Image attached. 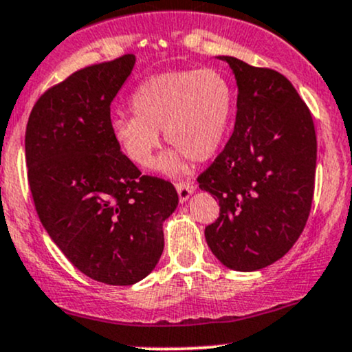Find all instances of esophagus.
<instances>
[{
  "instance_id": "obj_1",
  "label": "esophagus",
  "mask_w": 352,
  "mask_h": 352,
  "mask_svg": "<svg viewBox=\"0 0 352 352\" xmlns=\"http://www.w3.org/2000/svg\"><path fill=\"white\" fill-rule=\"evenodd\" d=\"M177 194H179L180 202H185V200L190 199V195L195 192V185L190 182H182V184H177Z\"/></svg>"
}]
</instances>
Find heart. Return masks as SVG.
Here are the masks:
<instances>
[{"mask_svg":"<svg viewBox=\"0 0 352 352\" xmlns=\"http://www.w3.org/2000/svg\"><path fill=\"white\" fill-rule=\"evenodd\" d=\"M135 117L110 123L118 150L137 167L152 165L160 133L172 144L157 162L158 172L179 175L187 158L206 162L226 140L234 113V90L215 68L170 69L150 76L130 100Z\"/></svg>","mask_w":352,"mask_h":352,"instance_id":"1","label":"heart"}]
</instances>
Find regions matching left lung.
<instances>
[{
  "label": "left lung",
  "mask_w": 352,
  "mask_h": 352,
  "mask_svg": "<svg viewBox=\"0 0 352 352\" xmlns=\"http://www.w3.org/2000/svg\"><path fill=\"white\" fill-rule=\"evenodd\" d=\"M217 58L235 76L237 113L226 148L197 179L220 207L206 241L226 267L252 272L279 261L302 234L318 142L311 111L284 75Z\"/></svg>",
  "instance_id": "1"
}]
</instances>
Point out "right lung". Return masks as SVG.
<instances>
[{
	"instance_id": "obj_1",
	"label": "right lung",
	"mask_w": 352,
	"mask_h": 352,
	"mask_svg": "<svg viewBox=\"0 0 352 352\" xmlns=\"http://www.w3.org/2000/svg\"><path fill=\"white\" fill-rule=\"evenodd\" d=\"M135 55L78 69L34 103L26 125L28 182L52 241L85 276L110 285L145 279L164 252L175 187L140 175L110 132V105Z\"/></svg>"
}]
</instances>
